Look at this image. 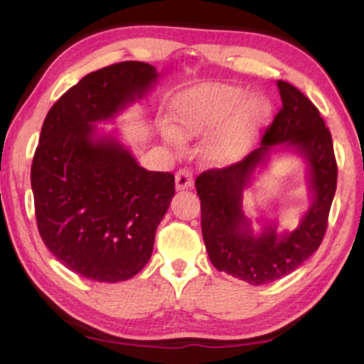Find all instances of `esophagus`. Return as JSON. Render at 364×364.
Returning <instances> with one entry per match:
<instances>
[{
	"mask_svg": "<svg viewBox=\"0 0 364 364\" xmlns=\"http://www.w3.org/2000/svg\"><path fill=\"white\" fill-rule=\"evenodd\" d=\"M193 186V177L192 172L188 168H181L176 173V188L177 191H186V188H191Z\"/></svg>",
	"mask_w": 364,
	"mask_h": 364,
	"instance_id": "obj_1",
	"label": "esophagus"
}]
</instances>
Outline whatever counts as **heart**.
I'll return each instance as SVG.
<instances>
[{
	"mask_svg": "<svg viewBox=\"0 0 364 364\" xmlns=\"http://www.w3.org/2000/svg\"><path fill=\"white\" fill-rule=\"evenodd\" d=\"M245 97L243 89L227 84H207L182 94L172 106L173 131L167 132L168 139L178 142V136L198 137L213 132L203 149L207 161H235L250 146L270 111L265 99Z\"/></svg>",
	"mask_w": 364,
	"mask_h": 364,
	"instance_id": "b5f03b06",
	"label": "heart"
}]
</instances>
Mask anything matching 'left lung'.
<instances>
[{
  "label": "left lung",
  "instance_id": "1",
  "mask_svg": "<svg viewBox=\"0 0 364 364\" xmlns=\"http://www.w3.org/2000/svg\"><path fill=\"white\" fill-rule=\"evenodd\" d=\"M277 86L282 107L263 134L260 147L240 162L202 172L196 181L202 235L212 265L250 285H265L290 275L318 250L336 191L335 151L320 111L291 84L278 81ZM275 145L291 148L306 157L314 203L293 232L277 234L274 224H266L255 236L241 212V193Z\"/></svg>",
  "mask_w": 364,
  "mask_h": 364
}]
</instances>
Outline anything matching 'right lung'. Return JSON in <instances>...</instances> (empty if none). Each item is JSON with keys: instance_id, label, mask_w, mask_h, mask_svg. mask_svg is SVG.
<instances>
[{"instance_id": "1", "label": "right lung", "mask_w": 364, "mask_h": 364, "mask_svg": "<svg viewBox=\"0 0 364 364\" xmlns=\"http://www.w3.org/2000/svg\"><path fill=\"white\" fill-rule=\"evenodd\" d=\"M157 79L147 63L124 61L84 76L44 119L31 166L38 230L69 270L94 282L137 275L176 193L171 172L146 171L116 137H96L146 96Z\"/></svg>"}]
</instances>
